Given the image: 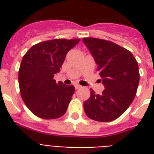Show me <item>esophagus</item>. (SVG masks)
Masks as SVG:
<instances>
[{
	"instance_id": "34e87169",
	"label": "esophagus",
	"mask_w": 154,
	"mask_h": 154,
	"mask_svg": "<svg viewBox=\"0 0 154 154\" xmlns=\"http://www.w3.org/2000/svg\"><path fill=\"white\" fill-rule=\"evenodd\" d=\"M80 88H82V86H81L80 85H77V84L75 85V89H80Z\"/></svg>"
}]
</instances>
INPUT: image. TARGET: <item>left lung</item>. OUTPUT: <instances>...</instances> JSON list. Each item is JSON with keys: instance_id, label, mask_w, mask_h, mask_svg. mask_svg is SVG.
<instances>
[{"instance_id": "8db88e82", "label": "left lung", "mask_w": 154, "mask_h": 154, "mask_svg": "<svg viewBox=\"0 0 154 154\" xmlns=\"http://www.w3.org/2000/svg\"><path fill=\"white\" fill-rule=\"evenodd\" d=\"M82 41L97 65L105 86L101 94L90 89V97L84 102L85 112L94 121L112 122L129 108L136 96L138 64L131 52L113 42L93 37Z\"/></svg>"}]
</instances>
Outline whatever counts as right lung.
<instances>
[{
	"label": "right lung",
	"instance_id": "1",
	"mask_svg": "<svg viewBox=\"0 0 154 154\" xmlns=\"http://www.w3.org/2000/svg\"><path fill=\"white\" fill-rule=\"evenodd\" d=\"M80 39H54L35 45L23 57L19 69V87L31 112L43 119L65 114L74 94L73 85L53 79L60 72L66 54Z\"/></svg>",
	"mask_w": 154,
	"mask_h": 154
}]
</instances>
